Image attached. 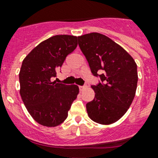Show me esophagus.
I'll return each instance as SVG.
<instances>
[{"label":"esophagus","instance_id":"34e87169","mask_svg":"<svg viewBox=\"0 0 158 158\" xmlns=\"http://www.w3.org/2000/svg\"><path fill=\"white\" fill-rule=\"evenodd\" d=\"M86 88H87L86 85H84V86H79V89H80V91H82L83 89H86Z\"/></svg>","mask_w":158,"mask_h":158}]
</instances>
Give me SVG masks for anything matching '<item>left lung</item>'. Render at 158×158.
<instances>
[{
    "mask_svg": "<svg viewBox=\"0 0 158 158\" xmlns=\"http://www.w3.org/2000/svg\"><path fill=\"white\" fill-rule=\"evenodd\" d=\"M79 46L94 76L101 82L93 85L95 97L86 104L94 122L110 125L125 115L135 96L137 64L126 51L106 36L91 33L78 37Z\"/></svg>",
    "mask_w": 158,
    "mask_h": 158,
    "instance_id": "left-lung-1",
    "label": "left lung"
}]
</instances>
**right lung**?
Instances as JSON below:
<instances>
[{
	"mask_svg": "<svg viewBox=\"0 0 158 158\" xmlns=\"http://www.w3.org/2000/svg\"><path fill=\"white\" fill-rule=\"evenodd\" d=\"M78 38L56 35L39 43L23 59L19 71L20 96L28 113L38 124L55 127L64 122L72 102L79 94L75 84L52 82Z\"/></svg>",
	"mask_w": 158,
	"mask_h": 158,
	"instance_id": "right-lung-1",
	"label": "right lung"
}]
</instances>
